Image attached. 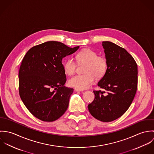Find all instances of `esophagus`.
Segmentation results:
<instances>
[{"mask_svg":"<svg viewBox=\"0 0 154 154\" xmlns=\"http://www.w3.org/2000/svg\"><path fill=\"white\" fill-rule=\"evenodd\" d=\"M75 91H76V92H80V91H82L83 90L82 89H78V88H75Z\"/></svg>","mask_w":154,"mask_h":154,"instance_id":"obj_1","label":"esophagus"}]
</instances>
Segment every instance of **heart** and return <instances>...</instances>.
<instances>
[{
	"instance_id": "obj_1",
	"label": "heart",
	"mask_w": 154,
	"mask_h": 154,
	"mask_svg": "<svg viewBox=\"0 0 154 154\" xmlns=\"http://www.w3.org/2000/svg\"><path fill=\"white\" fill-rule=\"evenodd\" d=\"M79 65L85 64V74L73 76L69 81V84L73 87L80 89L88 88L94 83L95 77L101 78L107 69V61L102 56H97V53L90 49L84 48L79 51L76 56ZM64 70L67 75H73L76 70V64L72 59L67 60L64 63Z\"/></svg>"
}]
</instances>
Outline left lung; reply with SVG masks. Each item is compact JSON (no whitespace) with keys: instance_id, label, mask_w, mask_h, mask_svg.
I'll return each mask as SVG.
<instances>
[{"instance_id":"8db88e82","label":"left lung","mask_w":154,"mask_h":154,"mask_svg":"<svg viewBox=\"0 0 154 154\" xmlns=\"http://www.w3.org/2000/svg\"><path fill=\"white\" fill-rule=\"evenodd\" d=\"M107 69L98 83L105 91H94L95 99L88 106L91 114L103 122L121 117L131 106L137 87V66L132 56L123 48L103 42Z\"/></svg>"}]
</instances>
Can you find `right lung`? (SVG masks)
Listing matches in <instances>:
<instances>
[{
	"label": "right lung",
	"mask_w": 154,
	"mask_h": 154,
	"mask_svg": "<svg viewBox=\"0 0 154 154\" xmlns=\"http://www.w3.org/2000/svg\"><path fill=\"white\" fill-rule=\"evenodd\" d=\"M79 48L50 41L32 47L25 55L18 75L20 95L37 119L53 122L67 109L73 89L64 86L66 76L62 62Z\"/></svg>",
	"instance_id": "add662e5"
}]
</instances>
